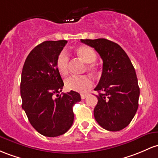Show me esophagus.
I'll return each instance as SVG.
<instances>
[{"label": "esophagus", "mask_w": 158, "mask_h": 158, "mask_svg": "<svg viewBox=\"0 0 158 158\" xmlns=\"http://www.w3.org/2000/svg\"><path fill=\"white\" fill-rule=\"evenodd\" d=\"M88 95V94H81V98H82V100H84V99L87 98Z\"/></svg>", "instance_id": "obj_1"}]
</instances>
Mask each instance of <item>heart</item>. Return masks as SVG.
Here are the masks:
<instances>
[{
  "mask_svg": "<svg viewBox=\"0 0 158 158\" xmlns=\"http://www.w3.org/2000/svg\"><path fill=\"white\" fill-rule=\"evenodd\" d=\"M78 56L85 63L89 64L87 66V70L93 73H97L98 72V67L93 62L97 59V53L92 48L87 46H82L77 48L76 51ZM68 54L67 52L63 50L58 54L57 56L56 67L58 73L62 76H66L68 74L69 66ZM92 80L88 76H70L65 80V88L68 91H77V92H83L86 89L92 86Z\"/></svg>",
  "mask_w": 158,
  "mask_h": 158,
  "instance_id": "1",
  "label": "heart"
}]
</instances>
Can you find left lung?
Listing matches in <instances>:
<instances>
[{"label":"left lung","mask_w":158,"mask_h":158,"mask_svg":"<svg viewBox=\"0 0 158 158\" xmlns=\"http://www.w3.org/2000/svg\"><path fill=\"white\" fill-rule=\"evenodd\" d=\"M81 42L94 48L103 60L101 77L94 88L99 92L95 120L107 131H121L131 123L138 109L139 88L134 67L117 43L103 38Z\"/></svg>","instance_id":"1"}]
</instances>
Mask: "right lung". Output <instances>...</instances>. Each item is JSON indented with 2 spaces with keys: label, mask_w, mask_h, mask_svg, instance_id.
Returning <instances> with one entry per match:
<instances>
[{
  "label": "right lung",
  "mask_w": 158,
  "mask_h": 158,
  "mask_svg": "<svg viewBox=\"0 0 158 158\" xmlns=\"http://www.w3.org/2000/svg\"><path fill=\"white\" fill-rule=\"evenodd\" d=\"M67 43H40L29 53L22 68V107L33 127L48 137L60 136L70 129L74 119L73 106L81 100L80 94L73 91L58 94L64 82L55 61Z\"/></svg>",
  "instance_id": "add662e5"
}]
</instances>
